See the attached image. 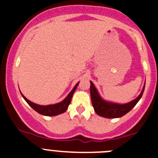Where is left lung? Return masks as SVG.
I'll return each instance as SVG.
<instances>
[{
  "label": "left lung",
  "mask_w": 158,
  "mask_h": 158,
  "mask_svg": "<svg viewBox=\"0 0 158 158\" xmlns=\"http://www.w3.org/2000/svg\"><path fill=\"white\" fill-rule=\"evenodd\" d=\"M90 84H91L90 95H91L92 104L94 107L95 112L100 116L107 118H119L129 112L141 99L144 92L145 85H146L145 83L141 93L135 100H131V102L127 104H118V103H114V102L104 100L100 96L96 88L95 87L94 84L92 81H90Z\"/></svg>",
  "instance_id": "left-lung-1"
}]
</instances>
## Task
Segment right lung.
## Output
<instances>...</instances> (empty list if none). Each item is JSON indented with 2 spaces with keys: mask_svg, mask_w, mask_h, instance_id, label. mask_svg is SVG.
I'll return each instance as SVG.
<instances>
[{
  "mask_svg": "<svg viewBox=\"0 0 158 158\" xmlns=\"http://www.w3.org/2000/svg\"><path fill=\"white\" fill-rule=\"evenodd\" d=\"M80 82V81H79ZM79 82L77 83L75 85V86L73 87V89L71 90L70 93L68 94V96L64 99L62 101L59 102V103H57V104H49V105H40V104H35L33 102L30 101L29 100H27L23 94L21 95L23 97L26 102L27 104L31 106V107L33 108L35 111H37L38 113H40L41 115H46V116H55V115H60V114H62V113L65 112L67 110L68 107H69V104H70L71 100H72V96L74 93L75 90H76L77 87L79 85Z\"/></svg>",
  "mask_w": 158,
  "mask_h": 158,
  "instance_id": "right-lung-1",
  "label": "right lung"
}]
</instances>
